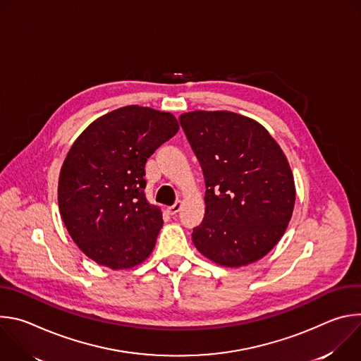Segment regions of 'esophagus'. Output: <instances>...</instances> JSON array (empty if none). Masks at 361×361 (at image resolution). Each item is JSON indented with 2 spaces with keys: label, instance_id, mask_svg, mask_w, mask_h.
Listing matches in <instances>:
<instances>
[{
  "label": "esophagus",
  "instance_id": "esophagus-1",
  "mask_svg": "<svg viewBox=\"0 0 361 361\" xmlns=\"http://www.w3.org/2000/svg\"><path fill=\"white\" fill-rule=\"evenodd\" d=\"M181 207H183V202H181V201H177L174 205H171V207L167 209V212H169V214H171V216H177V213H180Z\"/></svg>",
  "mask_w": 361,
  "mask_h": 361
}]
</instances>
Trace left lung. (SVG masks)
Returning <instances> with one entry per match:
<instances>
[{
    "mask_svg": "<svg viewBox=\"0 0 361 361\" xmlns=\"http://www.w3.org/2000/svg\"><path fill=\"white\" fill-rule=\"evenodd\" d=\"M180 124L205 183L194 245L226 267L260 260L283 237L294 209L284 152L263 126L235 113L192 111Z\"/></svg>",
    "mask_w": 361,
    "mask_h": 361,
    "instance_id": "left-lung-1",
    "label": "left lung"
}]
</instances>
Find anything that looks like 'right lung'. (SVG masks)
<instances>
[{
  "label": "right lung",
  "instance_id": "1",
  "mask_svg": "<svg viewBox=\"0 0 361 361\" xmlns=\"http://www.w3.org/2000/svg\"><path fill=\"white\" fill-rule=\"evenodd\" d=\"M177 131L173 114L128 106L95 120L70 148L59 180L60 213L95 263L121 270L151 254L163 216L147 202L144 169Z\"/></svg>",
  "mask_w": 361,
  "mask_h": 361
}]
</instances>
